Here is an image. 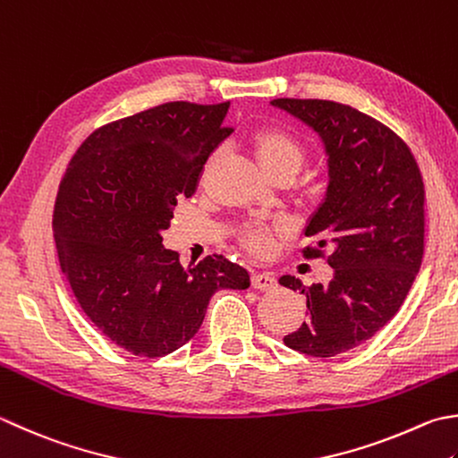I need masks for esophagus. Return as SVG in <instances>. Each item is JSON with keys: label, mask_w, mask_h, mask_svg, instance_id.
Masks as SVG:
<instances>
[{"label": "esophagus", "mask_w": 458, "mask_h": 458, "mask_svg": "<svg viewBox=\"0 0 458 458\" xmlns=\"http://www.w3.org/2000/svg\"><path fill=\"white\" fill-rule=\"evenodd\" d=\"M252 285L256 290H272V288H276L277 282H276L274 274H270V272H256L252 276Z\"/></svg>", "instance_id": "obj_1"}]
</instances>
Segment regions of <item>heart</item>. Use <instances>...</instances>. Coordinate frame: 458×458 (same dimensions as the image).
Segmentation results:
<instances>
[{
  "label": "heart",
  "mask_w": 458,
  "mask_h": 458,
  "mask_svg": "<svg viewBox=\"0 0 458 458\" xmlns=\"http://www.w3.org/2000/svg\"><path fill=\"white\" fill-rule=\"evenodd\" d=\"M252 147L259 166L272 176L280 173L298 174L303 160H306V152H303V147L300 145L298 139H293L290 132H285L282 129L259 131L254 137ZM274 232H284V228H267L259 226V224H252V226L244 228L240 238L242 244H244V248L250 250V252L264 256L272 250Z\"/></svg>",
  "instance_id": "1"
}]
</instances>
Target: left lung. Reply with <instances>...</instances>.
Instances as JSON below:
<instances>
[{"instance_id": "1", "label": "left lung", "mask_w": 458, "mask_h": 458, "mask_svg": "<svg viewBox=\"0 0 458 458\" xmlns=\"http://www.w3.org/2000/svg\"><path fill=\"white\" fill-rule=\"evenodd\" d=\"M326 145L329 184L306 226L318 246L303 256L334 267L327 285L280 284L308 298V321L284 344L311 357H334L373 337L399 311L423 259L425 184L399 134L349 105L321 98H274Z\"/></svg>"}]
</instances>
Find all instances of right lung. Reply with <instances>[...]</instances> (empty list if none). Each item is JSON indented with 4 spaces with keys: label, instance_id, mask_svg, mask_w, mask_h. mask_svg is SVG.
Listing matches in <instances>:
<instances>
[{
    "label": "right lung",
    "instance_id": "1",
    "mask_svg": "<svg viewBox=\"0 0 458 458\" xmlns=\"http://www.w3.org/2000/svg\"><path fill=\"white\" fill-rule=\"evenodd\" d=\"M228 106L174 101L103 124L61 178V270L93 326L137 357L173 353L200 329L214 293L250 285L246 267L222 254L184 267L160 236L232 132L222 123Z\"/></svg>",
    "mask_w": 458,
    "mask_h": 458
}]
</instances>
